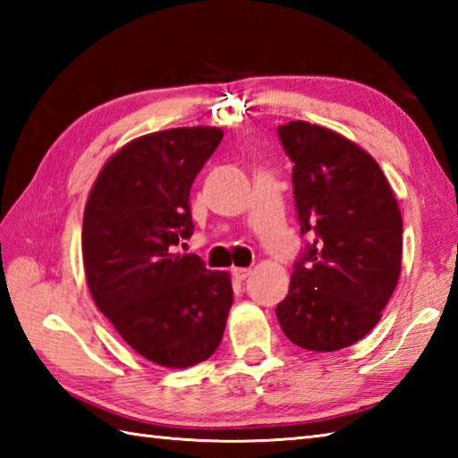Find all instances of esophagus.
I'll return each mask as SVG.
<instances>
[{
	"label": "esophagus",
	"mask_w": 458,
	"mask_h": 458,
	"mask_svg": "<svg viewBox=\"0 0 458 458\" xmlns=\"http://www.w3.org/2000/svg\"><path fill=\"white\" fill-rule=\"evenodd\" d=\"M232 276H234L236 281H244L246 277L251 276V269L250 267H234L232 269Z\"/></svg>",
	"instance_id": "obj_1"
}]
</instances>
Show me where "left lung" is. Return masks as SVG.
Segmentation results:
<instances>
[{
  "label": "left lung",
  "mask_w": 458,
  "mask_h": 458,
  "mask_svg": "<svg viewBox=\"0 0 458 458\" xmlns=\"http://www.w3.org/2000/svg\"><path fill=\"white\" fill-rule=\"evenodd\" d=\"M293 161L301 234H310L276 309L291 343L335 352L382 318L402 271L403 220L376 159L344 135L309 122L277 128Z\"/></svg>",
  "instance_id": "left-lung-1"
}]
</instances>
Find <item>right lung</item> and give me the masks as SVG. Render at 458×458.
<instances>
[{"label": "right lung", "instance_id": "right-lung-1", "mask_svg": "<svg viewBox=\"0 0 458 458\" xmlns=\"http://www.w3.org/2000/svg\"><path fill=\"white\" fill-rule=\"evenodd\" d=\"M210 125L135 138L106 161L82 220L90 295L135 352L165 368L214 354L232 307L228 271L174 254L192 234L191 184L218 148Z\"/></svg>", "mask_w": 458, "mask_h": 458}]
</instances>
